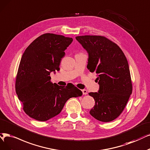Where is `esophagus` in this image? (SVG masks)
<instances>
[{
    "mask_svg": "<svg viewBox=\"0 0 150 150\" xmlns=\"http://www.w3.org/2000/svg\"><path fill=\"white\" fill-rule=\"evenodd\" d=\"M82 93H83V95H86L88 94V92H87L86 90H83Z\"/></svg>",
    "mask_w": 150,
    "mask_h": 150,
    "instance_id": "1",
    "label": "esophagus"
}]
</instances>
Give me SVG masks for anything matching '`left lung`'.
I'll list each match as a JSON object with an SVG mask.
<instances>
[{
	"instance_id": "left-lung-1",
	"label": "left lung",
	"mask_w": 150,
	"mask_h": 150,
	"mask_svg": "<svg viewBox=\"0 0 150 150\" xmlns=\"http://www.w3.org/2000/svg\"><path fill=\"white\" fill-rule=\"evenodd\" d=\"M87 52V68L96 72L99 90L89 93L95 101L90 114L104 122L112 121L122 112L132 92L129 64L117 44L102 36H76Z\"/></svg>"
}]
</instances>
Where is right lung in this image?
<instances>
[{
    "mask_svg": "<svg viewBox=\"0 0 150 150\" xmlns=\"http://www.w3.org/2000/svg\"><path fill=\"white\" fill-rule=\"evenodd\" d=\"M72 41L71 38L46 33L33 41L22 55L15 90L30 117L46 121L58 115L69 99L82 95L74 85L53 84L49 76L51 71L59 70L64 51Z\"/></svg>",
    "mask_w": 150,
    "mask_h": 150,
    "instance_id": "1",
    "label": "right lung"
}]
</instances>
